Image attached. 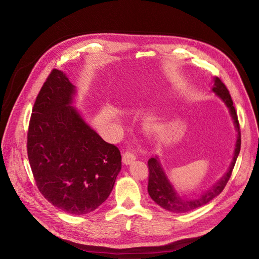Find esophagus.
<instances>
[{"instance_id": "esophagus-1", "label": "esophagus", "mask_w": 259, "mask_h": 259, "mask_svg": "<svg viewBox=\"0 0 259 259\" xmlns=\"http://www.w3.org/2000/svg\"><path fill=\"white\" fill-rule=\"evenodd\" d=\"M135 154L131 151H126L124 154H122V162H124L125 165H129L131 162L135 159Z\"/></svg>"}]
</instances>
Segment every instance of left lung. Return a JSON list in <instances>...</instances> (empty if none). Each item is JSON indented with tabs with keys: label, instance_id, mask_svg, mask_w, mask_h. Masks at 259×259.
Listing matches in <instances>:
<instances>
[{
	"label": "left lung",
	"instance_id": "obj_1",
	"mask_svg": "<svg viewBox=\"0 0 259 259\" xmlns=\"http://www.w3.org/2000/svg\"><path fill=\"white\" fill-rule=\"evenodd\" d=\"M212 90L225 102V104L229 108L231 115H232L234 119V124L238 134H237V141L235 146L233 161L231 162L230 168L228 172L224 175V178L216 185H214L208 192L203 193L202 195L196 198L183 199L176 194L175 190L173 189L168 179L166 178L164 171H162L157 158L151 157L148 160V170H149L148 192L150 197L157 203V205H159L160 207H162L168 211H171L174 213H186L206 205V203L211 201L214 197H216L217 195L222 193L234 169L237 156L240 151V145H241V134H240V127H239V121L237 117V112L235 110V107L233 106V101L231 99L229 90L221 78L219 77L215 78L214 87Z\"/></svg>",
	"mask_w": 259,
	"mask_h": 259
}]
</instances>
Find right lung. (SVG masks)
I'll use <instances>...</instances> for the list:
<instances>
[{
	"label": "right lung",
	"mask_w": 259,
	"mask_h": 259,
	"mask_svg": "<svg viewBox=\"0 0 259 259\" xmlns=\"http://www.w3.org/2000/svg\"><path fill=\"white\" fill-rule=\"evenodd\" d=\"M74 86L53 69L35 99L27 154L38 191L67 213L100 207L121 169L118 148L105 142L70 106Z\"/></svg>",
	"instance_id": "right-lung-1"
}]
</instances>
